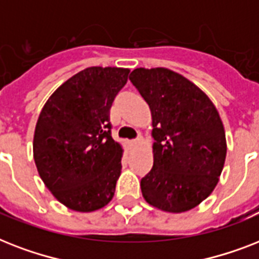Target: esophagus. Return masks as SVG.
I'll list each match as a JSON object with an SVG mask.
<instances>
[{
	"instance_id": "obj_1",
	"label": "esophagus",
	"mask_w": 259,
	"mask_h": 259,
	"mask_svg": "<svg viewBox=\"0 0 259 259\" xmlns=\"http://www.w3.org/2000/svg\"><path fill=\"white\" fill-rule=\"evenodd\" d=\"M142 140H143L142 136H139V138H138V139H135V140H131V146H134V147L139 146L140 143H142Z\"/></svg>"
}]
</instances>
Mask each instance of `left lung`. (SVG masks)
Returning a JSON list of instances; mask_svg holds the SVG:
<instances>
[{"label":"left lung","instance_id":"obj_1","mask_svg":"<svg viewBox=\"0 0 259 259\" xmlns=\"http://www.w3.org/2000/svg\"><path fill=\"white\" fill-rule=\"evenodd\" d=\"M150 105L154 165L140 182L143 198L165 212H185L218 185L226 160L225 128L210 97L167 68H136L130 76Z\"/></svg>","mask_w":259,"mask_h":259}]
</instances>
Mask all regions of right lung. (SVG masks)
<instances>
[{"label": "right lung", "instance_id": "1", "mask_svg": "<svg viewBox=\"0 0 259 259\" xmlns=\"http://www.w3.org/2000/svg\"><path fill=\"white\" fill-rule=\"evenodd\" d=\"M128 73V68H85L41 109L33 138L37 171L52 195L73 211H96L115 195L124 150L111 136L109 109Z\"/></svg>", "mask_w": 259, "mask_h": 259}]
</instances>
